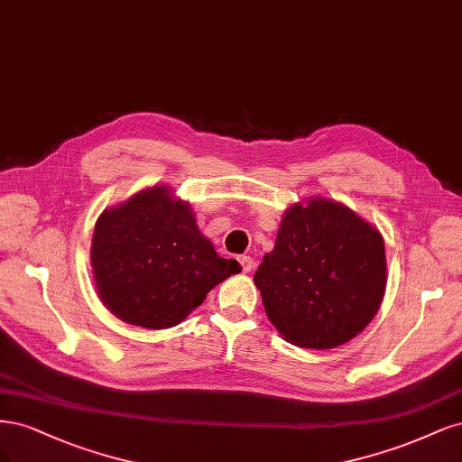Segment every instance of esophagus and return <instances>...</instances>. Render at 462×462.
<instances>
[{
	"label": "esophagus",
	"instance_id": "34e87169",
	"mask_svg": "<svg viewBox=\"0 0 462 462\" xmlns=\"http://www.w3.org/2000/svg\"><path fill=\"white\" fill-rule=\"evenodd\" d=\"M237 261H240V264H242V271H244V273H251V271H253V266H255V261H253L249 255H242V257L237 259Z\"/></svg>",
	"mask_w": 462,
	"mask_h": 462
}]
</instances>
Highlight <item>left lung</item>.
<instances>
[{
	"label": "left lung",
	"instance_id": "1",
	"mask_svg": "<svg viewBox=\"0 0 462 462\" xmlns=\"http://www.w3.org/2000/svg\"><path fill=\"white\" fill-rule=\"evenodd\" d=\"M385 274L380 230L347 205L315 196L288 207L253 280L288 344L334 349L374 319Z\"/></svg>",
	"mask_w": 462,
	"mask_h": 462
}]
</instances>
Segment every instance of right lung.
<instances>
[{"mask_svg":"<svg viewBox=\"0 0 462 462\" xmlns=\"http://www.w3.org/2000/svg\"><path fill=\"white\" fill-rule=\"evenodd\" d=\"M90 264L101 303L147 330L180 324L215 286L240 273L198 228L188 201L169 186L145 188L103 211Z\"/></svg>","mask_w":462,"mask_h":462,"instance_id":"add662e5","label":"right lung"}]
</instances>
